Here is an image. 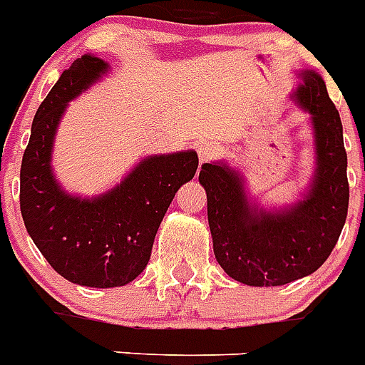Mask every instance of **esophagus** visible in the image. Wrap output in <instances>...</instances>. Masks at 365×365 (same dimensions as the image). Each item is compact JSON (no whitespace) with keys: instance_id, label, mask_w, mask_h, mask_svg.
<instances>
[{"instance_id":"34e87169","label":"esophagus","mask_w":365,"mask_h":365,"mask_svg":"<svg viewBox=\"0 0 365 365\" xmlns=\"http://www.w3.org/2000/svg\"><path fill=\"white\" fill-rule=\"evenodd\" d=\"M215 153H217V145H215L212 141H209V139H205V141H201L200 145H197L200 162H207V160H211L212 156H215Z\"/></svg>"}]
</instances>
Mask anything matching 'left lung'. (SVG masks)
<instances>
[{
	"label": "left lung",
	"mask_w": 365,
	"mask_h": 365,
	"mask_svg": "<svg viewBox=\"0 0 365 365\" xmlns=\"http://www.w3.org/2000/svg\"><path fill=\"white\" fill-rule=\"evenodd\" d=\"M296 100L313 118L317 173L305 200L287 211L250 207L243 182L222 164H203L212 250L232 279L250 287H281L311 275L328 260L349 211L343 124L324 81L302 73Z\"/></svg>",
	"instance_id": "1"
}]
</instances>
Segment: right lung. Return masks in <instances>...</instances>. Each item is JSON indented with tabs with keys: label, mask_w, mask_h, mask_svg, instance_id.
<instances>
[{
	"label": "right lung",
	"mask_w": 365,
	"mask_h": 365,
	"mask_svg": "<svg viewBox=\"0 0 365 365\" xmlns=\"http://www.w3.org/2000/svg\"><path fill=\"white\" fill-rule=\"evenodd\" d=\"M105 71L101 58L84 54L62 73L35 113L20 168V211L30 237L63 279L92 288L124 287L147 267L175 192L197 169L194 150L150 156L103 196H67L51 169L54 133L67 101Z\"/></svg>",
	"instance_id": "add662e5"
}]
</instances>
